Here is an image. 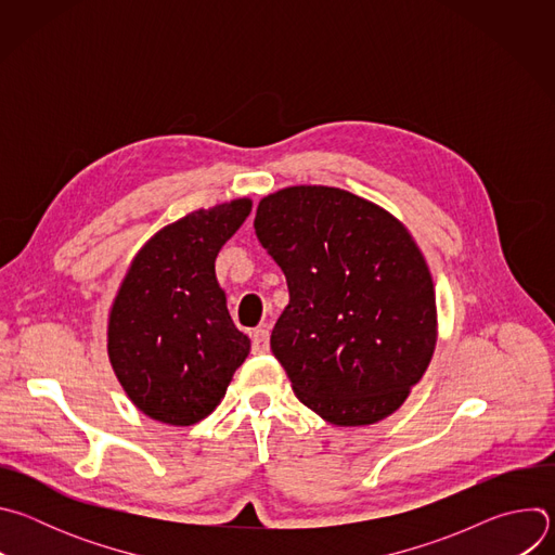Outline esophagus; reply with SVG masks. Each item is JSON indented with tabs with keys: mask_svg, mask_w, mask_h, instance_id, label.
<instances>
[{
	"mask_svg": "<svg viewBox=\"0 0 555 555\" xmlns=\"http://www.w3.org/2000/svg\"><path fill=\"white\" fill-rule=\"evenodd\" d=\"M253 351L255 353H268L270 351V332L266 327H259L253 332Z\"/></svg>",
	"mask_w": 555,
	"mask_h": 555,
	"instance_id": "esophagus-1",
	"label": "esophagus"
}]
</instances>
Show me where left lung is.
Instances as JSON below:
<instances>
[{
	"mask_svg": "<svg viewBox=\"0 0 555 555\" xmlns=\"http://www.w3.org/2000/svg\"><path fill=\"white\" fill-rule=\"evenodd\" d=\"M255 230L287 279L270 347L296 398L334 426L398 411L437 345L428 263L406 225L334 186H287L259 202Z\"/></svg>",
	"mask_w": 555,
	"mask_h": 555,
	"instance_id": "left-lung-1",
	"label": "left lung"
}]
</instances>
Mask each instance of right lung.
I'll use <instances>...</instances> for the list:
<instances>
[{
  "label": "right lung",
  "instance_id": "1",
  "mask_svg": "<svg viewBox=\"0 0 555 555\" xmlns=\"http://www.w3.org/2000/svg\"><path fill=\"white\" fill-rule=\"evenodd\" d=\"M253 199L199 208L155 232L114 298L107 353L127 398L146 417L193 426L208 417L250 353L215 276L221 246Z\"/></svg>",
  "mask_w": 555,
  "mask_h": 555
}]
</instances>
